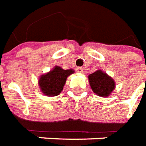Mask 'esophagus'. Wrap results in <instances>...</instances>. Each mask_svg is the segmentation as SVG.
I'll list each match as a JSON object with an SVG mask.
<instances>
[{"label":"esophagus","mask_w":146,"mask_h":146,"mask_svg":"<svg viewBox=\"0 0 146 146\" xmlns=\"http://www.w3.org/2000/svg\"><path fill=\"white\" fill-rule=\"evenodd\" d=\"M76 71L78 73H79V74H81V73L83 72V69H82V68H76Z\"/></svg>","instance_id":"1"}]
</instances>
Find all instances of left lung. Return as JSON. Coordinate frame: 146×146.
Masks as SVG:
<instances>
[{
	"mask_svg": "<svg viewBox=\"0 0 146 146\" xmlns=\"http://www.w3.org/2000/svg\"><path fill=\"white\" fill-rule=\"evenodd\" d=\"M88 78L92 90L102 98L108 97L115 87L113 78L101 70H98L90 74Z\"/></svg>",
	"mask_w": 146,
	"mask_h": 146,
	"instance_id": "obj_1",
	"label": "left lung"
}]
</instances>
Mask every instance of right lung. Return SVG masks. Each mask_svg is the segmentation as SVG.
<instances>
[{
    "label": "right lung",
    "mask_w": 146,
    "mask_h": 146,
    "mask_svg": "<svg viewBox=\"0 0 146 146\" xmlns=\"http://www.w3.org/2000/svg\"><path fill=\"white\" fill-rule=\"evenodd\" d=\"M75 71L73 69L64 70L59 66L45 75H41L38 80V85L42 94L48 97H55L63 90L67 78Z\"/></svg>",
    "instance_id": "add662e5"
}]
</instances>
